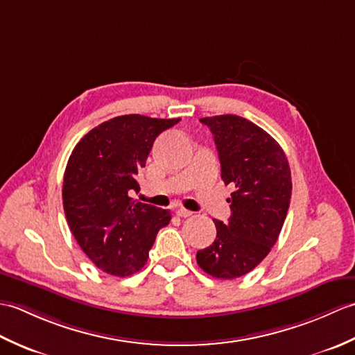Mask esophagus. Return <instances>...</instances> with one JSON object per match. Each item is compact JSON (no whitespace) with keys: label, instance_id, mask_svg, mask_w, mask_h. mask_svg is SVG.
Masks as SVG:
<instances>
[{"label":"esophagus","instance_id":"1","mask_svg":"<svg viewBox=\"0 0 355 355\" xmlns=\"http://www.w3.org/2000/svg\"><path fill=\"white\" fill-rule=\"evenodd\" d=\"M177 216H180V218H189V216H192V212H191V210H186V209H178L177 210Z\"/></svg>","mask_w":355,"mask_h":355}]
</instances>
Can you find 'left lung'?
Returning a JSON list of instances; mask_svg holds the SVG:
<instances>
[{
  "label": "left lung",
  "mask_w": 355,
  "mask_h": 355,
  "mask_svg": "<svg viewBox=\"0 0 355 355\" xmlns=\"http://www.w3.org/2000/svg\"><path fill=\"white\" fill-rule=\"evenodd\" d=\"M214 134L221 178L233 187L229 223L214 220L216 238L197 253L198 266L216 279L247 275L270 253L291 198V172L279 143L244 117L200 119Z\"/></svg>",
  "instance_id": "obj_1"
}]
</instances>
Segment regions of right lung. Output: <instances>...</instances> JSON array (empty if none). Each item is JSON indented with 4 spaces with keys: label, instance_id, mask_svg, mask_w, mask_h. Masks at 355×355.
Returning <instances> with one entry per match:
<instances>
[{
    "label": "right lung",
    "instance_id": "right-lung-1",
    "mask_svg": "<svg viewBox=\"0 0 355 355\" xmlns=\"http://www.w3.org/2000/svg\"><path fill=\"white\" fill-rule=\"evenodd\" d=\"M180 119L128 114L93 128L74 146L64 173L67 223L82 250L105 273L125 277L145 266L171 212L134 201L137 175L154 140Z\"/></svg>",
    "mask_w": 355,
    "mask_h": 355
}]
</instances>
